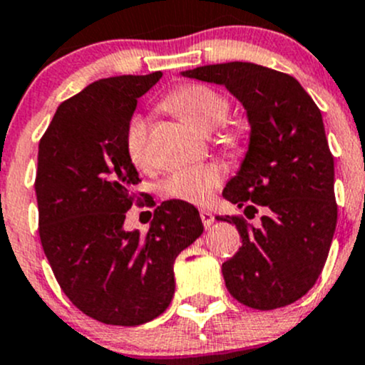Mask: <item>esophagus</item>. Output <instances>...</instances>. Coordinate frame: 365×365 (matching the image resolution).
Wrapping results in <instances>:
<instances>
[{
    "instance_id": "34e87169",
    "label": "esophagus",
    "mask_w": 365,
    "mask_h": 365,
    "mask_svg": "<svg viewBox=\"0 0 365 365\" xmlns=\"http://www.w3.org/2000/svg\"><path fill=\"white\" fill-rule=\"evenodd\" d=\"M200 215H201V220H203V224H205V227L206 230H210V227H212V224H213V215H212V212H210V210H200Z\"/></svg>"
}]
</instances>
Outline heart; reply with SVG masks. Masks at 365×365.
<instances>
[{
	"label": "heart",
	"mask_w": 365,
	"mask_h": 365,
	"mask_svg": "<svg viewBox=\"0 0 365 365\" xmlns=\"http://www.w3.org/2000/svg\"><path fill=\"white\" fill-rule=\"evenodd\" d=\"M168 111H173L197 128L212 132L222 127L230 118V101L217 90L203 84H183L173 90L162 102ZM219 141L230 150L242 146V134L237 130H219ZM125 148L128 159L138 168L148 164V120L145 116H135L128 123L125 135ZM222 180V171L215 164L192 165L171 173L162 182V194L169 200L185 201L192 205H203L212 196L215 187Z\"/></svg>",
	"instance_id": "obj_1"
}]
</instances>
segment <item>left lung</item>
I'll return each instance as SVG.
<instances>
[{
	"mask_svg": "<svg viewBox=\"0 0 365 365\" xmlns=\"http://www.w3.org/2000/svg\"><path fill=\"white\" fill-rule=\"evenodd\" d=\"M183 77L226 86L247 111L249 148L222 196L247 219L263 206L257 227L235 224L242 247L222 263L227 292L247 307L293 304L318 281L337 224L334 157L318 106L295 77L247 61L205 65Z\"/></svg>",
	"mask_w": 365,
	"mask_h": 365,
	"instance_id": "1",
	"label": "left lung"
}]
</instances>
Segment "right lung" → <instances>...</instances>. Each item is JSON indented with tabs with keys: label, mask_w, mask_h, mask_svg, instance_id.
Instances as JSON below:
<instances>
[{
	"label": "right lung",
	"mask_w": 365,
	"mask_h": 365,
	"mask_svg": "<svg viewBox=\"0 0 365 365\" xmlns=\"http://www.w3.org/2000/svg\"><path fill=\"white\" fill-rule=\"evenodd\" d=\"M162 77L116 76L61 102L38 145L35 192L43 252L79 311L108 325L160 316L175 295L176 256L203 233L185 201L157 206L146 235L123 227L139 180L125 148L138 98Z\"/></svg>",
	"instance_id": "obj_1"
}]
</instances>
